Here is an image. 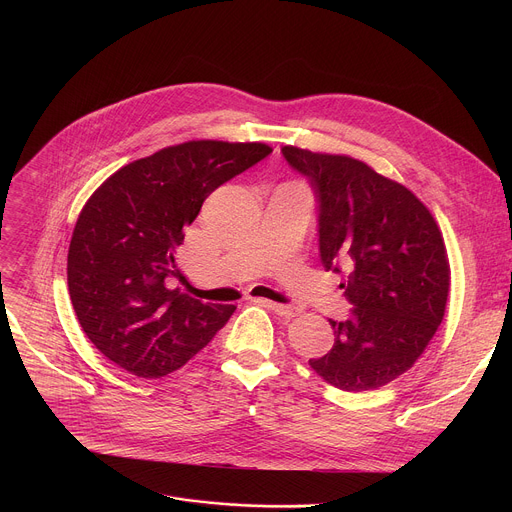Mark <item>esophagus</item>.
Masks as SVG:
<instances>
[{"instance_id": "obj_1", "label": "esophagus", "mask_w": 512, "mask_h": 512, "mask_svg": "<svg viewBox=\"0 0 512 512\" xmlns=\"http://www.w3.org/2000/svg\"><path fill=\"white\" fill-rule=\"evenodd\" d=\"M259 304H263L265 308L273 310L277 316L281 318H296L298 314H302L300 306H291V304H277V302H269V300H259Z\"/></svg>"}]
</instances>
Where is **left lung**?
<instances>
[{
	"label": "left lung",
	"instance_id": "left-lung-1",
	"mask_svg": "<svg viewBox=\"0 0 512 512\" xmlns=\"http://www.w3.org/2000/svg\"><path fill=\"white\" fill-rule=\"evenodd\" d=\"M285 160L312 180L320 202V257L354 306L330 320L336 342L310 367L342 391H373L405 371L440 328L450 261L429 208L362 160L283 145Z\"/></svg>",
	"mask_w": 512,
	"mask_h": 512
}]
</instances>
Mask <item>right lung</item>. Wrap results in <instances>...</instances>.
Returning <instances> with one entry per match:
<instances>
[{
    "label": "right lung",
    "mask_w": 512,
    "mask_h": 512,
    "mask_svg": "<svg viewBox=\"0 0 512 512\" xmlns=\"http://www.w3.org/2000/svg\"><path fill=\"white\" fill-rule=\"evenodd\" d=\"M271 152L261 141H184L119 168L85 202L68 294L87 338L117 367L166 377L229 322L237 306L202 304L168 279L206 196Z\"/></svg>",
    "instance_id": "right-lung-1"
}]
</instances>
